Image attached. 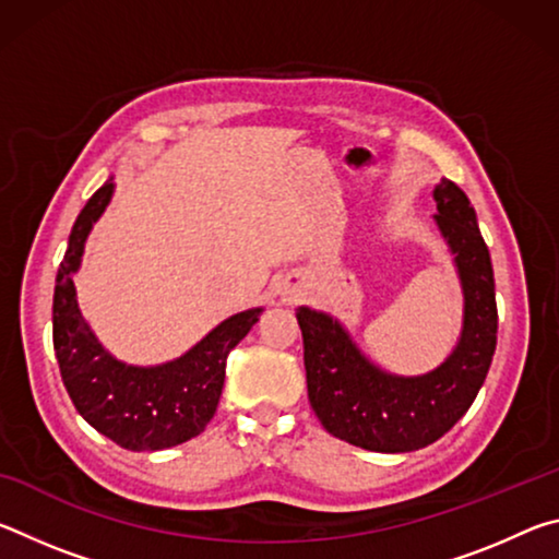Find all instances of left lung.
<instances>
[{
    "label": "left lung",
    "instance_id": "1",
    "mask_svg": "<svg viewBox=\"0 0 559 559\" xmlns=\"http://www.w3.org/2000/svg\"><path fill=\"white\" fill-rule=\"evenodd\" d=\"M433 222L463 293L461 335L439 367L392 374L357 347L337 318L308 306L296 310L310 406L328 433L367 451L406 453L441 439L476 400L496 353V281L476 210L447 177L433 187Z\"/></svg>",
    "mask_w": 559,
    "mask_h": 559
}]
</instances>
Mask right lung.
<instances>
[{"mask_svg":"<svg viewBox=\"0 0 559 559\" xmlns=\"http://www.w3.org/2000/svg\"><path fill=\"white\" fill-rule=\"evenodd\" d=\"M116 192L112 177L83 206L56 273L53 349L61 380L79 414L103 437L128 451H159L200 437L219 404L226 357L257 325L263 308L222 320L185 355L163 365H128L110 355L83 318L73 273Z\"/></svg>","mask_w":559,"mask_h":559,"instance_id":"add662e5","label":"right lung"}]
</instances>
